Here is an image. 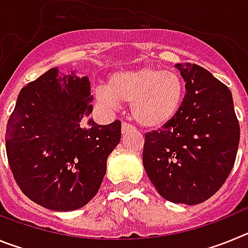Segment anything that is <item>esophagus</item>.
I'll return each mask as SVG.
<instances>
[{
    "label": "esophagus",
    "mask_w": 248,
    "mask_h": 248,
    "mask_svg": "<svg viewBox=\"0 0 248 248\" xmlns=\"http://www.w3.org/2000/svg\"><path fill=\"white\" fill-rule=\"evenodd\" d=\"M133 129H134V128H133L130 124H128V123H123V124H122V133H123V134H125V133L133 130Z\"/></svg>",
    "instance_id": "esophagus-1"
}]
</instances>
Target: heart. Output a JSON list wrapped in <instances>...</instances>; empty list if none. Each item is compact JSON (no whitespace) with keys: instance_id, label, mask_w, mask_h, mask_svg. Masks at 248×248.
I'll return each instance as SVG.
<instances>
[{"instance_id":"obj_1","label":"heart","mask_w":248,"mask_h":248,"mask_svg":"<svg viewBox=\"0 0 248 248\" xmlns=\"http://www.w3.org/2000/svg\"><path fill=\"white\" fill-rule=\"evenodd\" d=\"M185 84L177 72L155 67L122 69L109 74L107 87L95 89V100L105 108L130 102V113L141 126L157 129L175 118L183 105Z\"/></svg>"}]
</instances>
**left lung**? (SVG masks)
<instances>
[{
	"label": "left lung",
	"instance_id": "left-lung-1",
	"mask_svg": "<svg viewBox=\"0 0 248 248\" xmlns=\"http://www.w3.org/2000/svg\"><path fill=\"white\" fill-rule=\"evenodd\" d=\"M186 94L174 119L145 135L143 164L161 198L198 205L220 190L240 143L231 91L209 71L177 63Z\"/></svg>",
	"mask_w": 248,
	"mask_h": 248
}]
</instances>
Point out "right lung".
<instances>
[{
    "instance_id": "1",
    "label": "right lung",
    "mask_w": 248,
    "mask_h": 248,
    "mask_svg": "<svg viewBox=\"0 0 248 248\" xmlns=\"http://www.w3.org/2000/svg\"><path fill=\"white\" fill-rule=\"evenodd\" d=\"M88 77L52 68L22 89L6 130L13 177L28 199L53 211H74L95 196L107 160L122 138L119 120L91 118Z\"/></svg>"
}]
</instances>
